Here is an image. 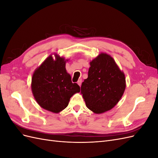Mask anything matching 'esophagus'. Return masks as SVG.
Returning a JSON list of instances; mask_svg holds the SVG:
<instances>
[{"label":"esophagus","instance_id":"esophagus-1","mask_svg":"<svg viewBox=\"0 0 158 158\" xmlns=\"http://www.w3.org/2000/svg\"><path fill=\"white\" fill-rule=\"evenodd\" d=\"M82 79H80V80H78V84L80 85V86H81V85H82Z\"/></svg>","mask_w":158,"mask_h":158}]
</instances>
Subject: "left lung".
I'll list each match as a JSON object with an SVG mask.
<instances>
[{
	"instance_id": "obj_1",
	"label": "left lung",
	"mask_w": 158,
	"mask_h": 158,
	"mask_svg": "<svg viewBox=\"0 0 158 158\" xmlns=\"http://www.w3.org/2000/svg\"><path fill=\"white\" fill-rule=\"evenodd\" d=\"M125 88L123 72L111 56L102 52L90 62L88 77L82 84L81 94L87 107L100 114L116 106Z\"/></svg>"
}]
</instances>
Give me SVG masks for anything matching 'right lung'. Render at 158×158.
<instances>
[{
    "instance_id": "obj_1",
    "label": "right lung",
    "mask_w": 158,
    "mask_h": 158,
    "mask_svg": "<svg viewBox=\"0 0 158 158\" xmlns=\"http://www.w3.org/2000/svg\"><path fill=\"white\" fill-rule=\"evenodd\" d=\"M43 62L33 74L31 90L40 106L51 112L58 113L68 106L73 95L80 92V88L73 83L65 69L64 57L55 54Z\"/></svg>"
}]
</instances>
